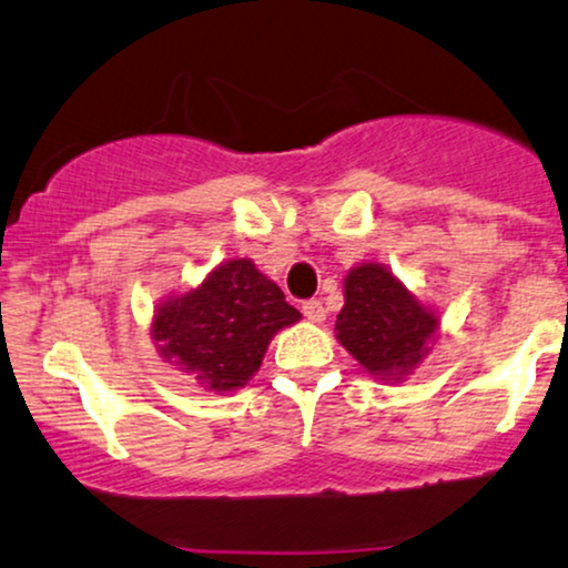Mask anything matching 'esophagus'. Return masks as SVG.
<instances>
[{"label": "esophagus", "mask_w": 568, "mask_h": 568, "mask_svg": "<svg viewBox=\"0 0 568 568\" xmlns=\"http://www.w3.org/2000/svg\"><path fill=\"white\" fill-rule=\"evenodd\" d=\"M301 312H304V316L308 322H324V316H327V312H324L322 301H304V306H301Z\"/></svg>", "instance_id": "obj_1"}]
</instances>
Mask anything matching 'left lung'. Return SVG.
I'll use <instances>...</instances> for the list:
<instances>
[{
    "instance_id": "8db88e82",
    "label": "left lung",
    "mask_w": 568,
    "mask_h": 568,
    "mask_svg": "<svg viewBox=\"0 0 568 568\" xmlns=\"http://www.w3.org/2000/svg\"><path fill=\"white\" fill-rule=\"evenodd\" d=\"M438 320L379 264H361L345 277L337 339L368 374L399 379L426 358Z\"/></svg>"
}]
</instances>
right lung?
Here are the masks:
<instances>
[{"label":"right lung","mask_w":568,"mask_h":568,"mask_svg":"<svg viewBox=\"0 0 568 568\" xmlns=\"http://www.w3.org/2000/svg\"><path fill=\"white\" fill-rule=\"evenodd\" d=\"M298 320V308L252 260H231L200 288L158 308L153 339L163 361L192 374L196 384L231 392L252 379L272 335Z\"/></svg>","instance_id":"1"}]
</instances>
